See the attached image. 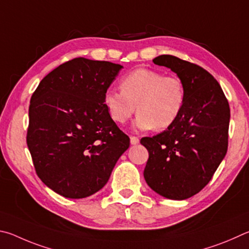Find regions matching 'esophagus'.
<instances>
[{"instance_id":"esophagus-1","label":"esophagus","mask_w":249,"mask_h":249,"mask_svg":"<svg viewBox=\"0 0 249 249\" xmlns=\"http://www.w3.org/2000/svg\"><path fill=\"white\" fill-rule=\"evenodd\" d=\"M130 142H131L132 145H137L139 143V138L137 137H130Z\"/></svg>"}]
</instances>
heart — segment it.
Here are the masks:
<instances>
[{"mask_svg":"<svg viewBox=\"0 0 249 249\" xmlns=\"http://www.w3.org/2000/svg\"><path fill=\"white\" fill-rule=\"evenodd\" d=\"M119 85L121 93L108 89L104 95L105 107L118 124L127 122L138 110L136 129L163 130L175 124L184 110L186 89L177 76L142 68L122 77Z\"/></svg>","mask_w":249,"mask_h":249,"instance_id":"heart-1","label":"heart"}]
</instances>
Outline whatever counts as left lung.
Segmentation results:
<instances>
[{
    "mask_svg": "<svg viewBox=\"0 0 249 249\" xmlns=\"http://www.w3.org/2000/svg\"><path fill=\"white\" fill-rule=\"evenodd\" d=\"M171 69L185 85L180 117L153 138H142L149 151L144 179L167 199L185 200L208 185L228 152L230 106L221 86L206 70L177 56L153 59Z\"/></svg>",
    "mask_w": 249,
    "mask_h": 249,
    "instance_id": "left-lung-1",
    "label": "left lung"
}]
</instances>
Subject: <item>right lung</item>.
<instances>
[{"label": "right lung", "instance_id": "obj_1", "mask_svg": "<svg viewBox=\"0 0 249 249\" xmlns=\"http://www.w3.org/2000/svg\"><path fill=\"white\" fill-rule=\"evenodd\" d=\"M122 68L75 58L43 77L32 96L27 145L34 166L43 184L65 198L102 189L130 145L104 105Z\"/></svg>", "mask_w": 249, "mask_h": 249}]
</instances>
